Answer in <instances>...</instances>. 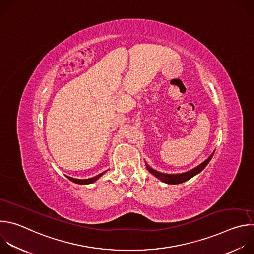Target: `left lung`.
I'll return each mask as SVG.
<instances>
[{"label": "left lung", "instance_id": "left-lung-1", "mask_svg": "<svg viewBox=\"0 0 254 254\" xmlns=\"http://www.w3.org/2000/svg\"><path fill=\"white\" fill-rule=\"evenodd\" d=\"M213 154L214 153H212V155L206 161H204L202 164H200L196 168H194V169H192V170H190V171H188L186 173H182V174H163V173H160V172L154 170L149 165H147V164L146 165H147V169L149 170V172L152 173L158 179H160L162 182L167 183V184L175 185V184H181V183H183V182H186V181H188L189 179H191L195 175L199 174L208 165V163L210 162V160L213 157Z\"/></svg>", "mask_w": 254, "mask_h": 254}]
</instances>
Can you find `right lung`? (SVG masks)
<instances>
[{
  "label": "right lung",
  "mask_w": 254,
  "mask_h": 254,
  "mask_svg": "<svg viewBox=\"0 0 254 254\" xmlns=\"http://www.w3.org/2000/svg\"><path fill=\"white\" fill-rule=\"evenodd\" d=\"M104 173H105V172H102V173L98 174L97 176H95V177H93V178H90V179H84V180L74 179V178H71V177H68V176H67V178H68L70 181H72V182H73V183H76V184H80V185H86V184H91V183L95 182V181H96V180H97L99 177H101V176H102Z\"/></svg>",
  "instance_id": "obj_1"
}]
</instances>
